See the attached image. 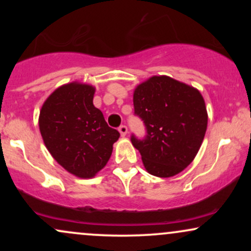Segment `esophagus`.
<instances>
[{"instance_id":"esophagus-1","label":"esophagus","mask_w":251,"mask_h":251,"mask_svg":"<svg viewBox=\"0 0 251 251\" xmlns=\"http://www.w3.org/2000/svg\"><path fill=\"white\" fill-rule=\"evenodd\" d=\"M119 132H120V134H122V137H125V135L127 134V127H126L125 125H122L119 127Z\"/></svg>"}]
</instances>
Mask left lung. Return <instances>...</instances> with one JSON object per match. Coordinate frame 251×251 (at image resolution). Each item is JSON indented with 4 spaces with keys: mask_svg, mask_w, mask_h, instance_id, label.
Wrapping results in <instances>:
<instances>
[{
    "mask_svg": "<svg viewBox=\"0 0 251 251\" xmlns=\"http://www.w3.org/2000/svg\"><path fill=\"white\" fill-rule=\"evenodd\" d=\"M134 113L142 118L148 135L131 142L150 175L168 178L188 168L200 151L208 112L201 92L166 75H154L133 92Z\"/></svg>",
    "mask_w": 251,
    "mask_h": 251,
    "instance_id": "obj_1",
    "label": "left lung"
}]
</instances>
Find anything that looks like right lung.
Here are the masks:
<instances>
[{
	"label": "right lung",
	"mask_w": 251,
	"mask_h": 251,
	"mask_svg": "<svg viewBox=\"0 0 251 251\" xmlns=\"http://www.w3.org/2000/svg\"><path fill=\"white\" fill-rule=\"evenodd\" d=\"M96 87L73 81L57 87L43 102L39 127L51 157L79 178L105 168L120 133L93 105Z\"/></svg>",
	"instance_id": "right-lung-1"
}]
</instances>
